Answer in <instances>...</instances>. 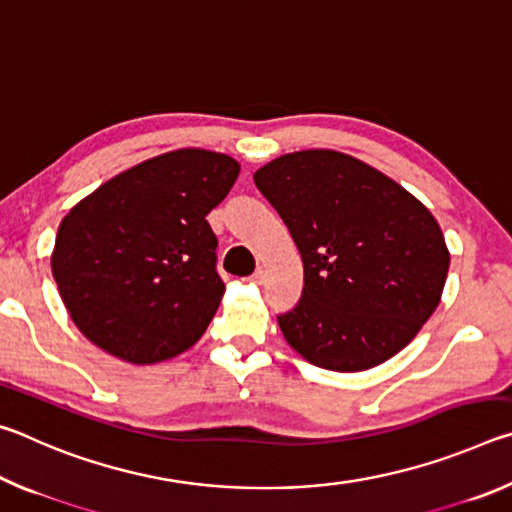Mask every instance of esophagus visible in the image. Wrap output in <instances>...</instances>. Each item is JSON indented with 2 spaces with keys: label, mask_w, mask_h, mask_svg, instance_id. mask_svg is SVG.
I'll use <instances>...</instances> for the list:
<instances>
[{
  "label": "esophagus",
  "mask_w": 512,
  "mask_h": 512,
  "mask_svg": "<svg viewBox=\"0 0 512 512\" xmlns=\"http://www.w3.org/2000/svg\"><path fill=\"white\" fill-rule=\"evenodd\" d=\"M246 280L248 282H255V284H262L264 282V271H262V268H257V271L250 275V277H246Z\"/></svg>",
  "instance_id": "34e87169"
}]
</instances>
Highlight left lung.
I'll return each mask as SVG.
<instances>
[{"mask_svg":"<svg viewBox=\"0 0 512 512\" xmlns=\"http://www.w3.org/2000/svg\"><path fill=\"white\" fill-rule=\"evenodd\" d=\"M255 185L287 223L305 266L298 305L277 316L314 366H379L418 334L443 293V230L418 198L336 151L282 155Z\"/></svg>","mask_w":512,"mask_h":512,"instance_id":"left-lung-1","label":"left lung"}]
</instances>
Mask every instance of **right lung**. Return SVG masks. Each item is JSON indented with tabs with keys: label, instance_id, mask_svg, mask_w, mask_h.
I'll return each mask as SVG.
<instances>
[{
	"label": "right lung",
	"instance_id": "obj_1",
	"mask_svg": "<svg viewBox=\"0 0 512 512\" xmlns=\"http://www.w3.org/2000/svg\"><path fill=\"white\" fill-rule=\"evenodd\" d=\"M237 176L228 155L180 149L119 173L69 210L51 273L94 345L158 363L201 339L225 289L205 216Z\"/></svg>",
	"mask_w": 512,
	"mask_h": 512
}]
</instances>
